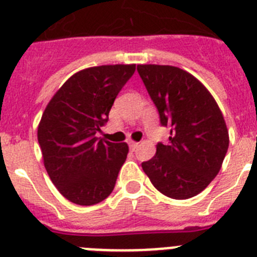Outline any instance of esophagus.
<instances>
[{"label": "esophagus", "instance_id": "obj_1", "mask_svg": "<svg viewBox=\"0 0 257 257\" xmlns=\"http://www.w3.org/2000/svg\"><path fill=\"white\" fill-rule=\"evenodd\" d=\"M138 146H139V143H138V142H133V140H130V142H128V147H130L131 151L137 150Z\"/></svg>", "mask_w": 257, "mask_h": 257}]
</instances>
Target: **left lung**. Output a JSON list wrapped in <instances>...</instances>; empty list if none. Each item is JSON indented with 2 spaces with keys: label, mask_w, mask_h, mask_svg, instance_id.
<instances>
[{
  "label": "left lung",
  "mask_w": 257,
  "mask_h": 257,
  "mask_svg": "<svg viewBox=\"0 0 257 257\" xmlns=\"http://www.w3.org/2000/svg\"><path fill=\"white\" fill-rule=\"evenodd\" d=\"M157 107L160 123L170 127L168 143L142 164L152 185L165 196L183 200L200 194L220 172L229 133L220 107L195 76L174 66L138 65Z\"/></svg>",
  "instance_id": "8db88e82"
}]
</instances>
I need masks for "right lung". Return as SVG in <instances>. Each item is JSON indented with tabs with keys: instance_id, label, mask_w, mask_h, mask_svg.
<instances>
[{
	"instance_id": "right-lung-1",
	"label": "right lung",
	"mask_w": 257,
	"mask_h": 257,
	"mask_svg": "<svg viewBox=\"0 0 257 257\" xmlns=\"http://www.w3.org/2000/svg\"><path fill=\"white\" fill-rule=\"evenodd\" d=\"M135 65H104L76 72L57 91L43 113L37 140L44 165L58 191L71 203L93 205L113 191L126 161V143L96 134L109 119Z\"/></svg>"
}]
</instances>
